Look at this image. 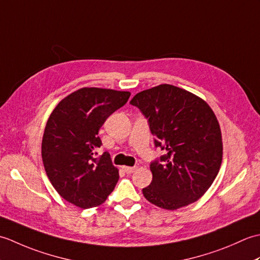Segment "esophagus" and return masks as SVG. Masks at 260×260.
I'll return each mask as SVG.
<instances>
[{
	"instance_id": "obj_1",
	"label": "esophagus",
	"mask_w": 260,
	"mask_h": 260,
	"mask_svg": "<svg viewBox=\"0 0 260 260\" xmlns=\"http://www.w3.org/2000/svg\"><path fill=\"white\" fill-rule=\"evenodd\" d=\"M123 169H124V171H125L127 174H131V173H134L137 168L136 167H124Z\"/></svg>"
}]
</instances>
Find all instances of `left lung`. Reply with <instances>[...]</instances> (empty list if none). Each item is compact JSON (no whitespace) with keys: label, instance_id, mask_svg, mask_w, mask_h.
<instances>
[{"label":"left lung","instance_id":"8db88e82","mask_svg":"<svg viewBox=\"0 0 260 260\" xmlns=\"http://www.w3.org/2000/svg\"><path fill=\"white\" fill-rule=\"evenodd\" d=\"M145 116L165 155L150 165L151 184L143 189L155 206L176 210L199 200L218 175L222 162L219 121L209 105L182 88L163 84L131 101Z\"/></svg>","mask_w":260,"mask_h":260}]
</instances>
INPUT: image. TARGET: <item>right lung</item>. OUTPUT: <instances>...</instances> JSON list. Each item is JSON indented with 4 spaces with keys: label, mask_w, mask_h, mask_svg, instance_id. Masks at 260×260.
Wrapping results in <instances>:
<instances>
[{
    "label": "right lung",
    "mask_w": 260,
    "mask_h": 260,
    "mask_svg": "<svg viewBox=\"0 0 260 260\" xmlns=\"http://www.w3.org/2000/svg\"><path fill=\"white\" fill-rule=\"evenodd\" d=\"M131 92L81 88L64 97L49 117L41 154L46 173L64 200L81 209L101 206L119 179L109 153L97 155L98 132Z\"/></svg>",
    "instance_id": "right-lung-1"
}]
</instances>
